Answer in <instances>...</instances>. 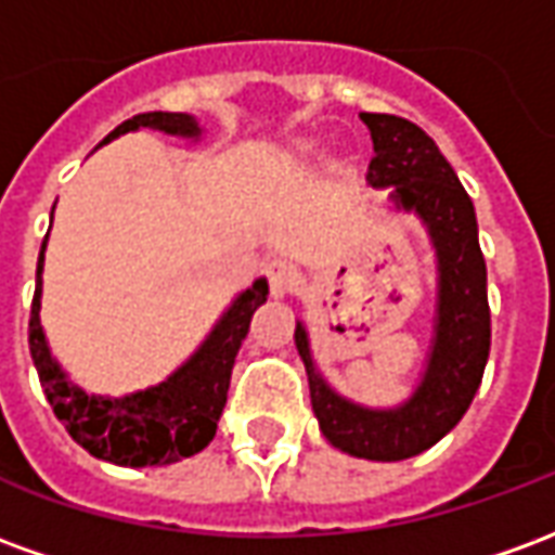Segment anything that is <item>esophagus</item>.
<instances>
[{"instance_id": "esophagus-1", "label": "esophagus", "mask_w": 555, "mask_h": 555, "mask_svg": "<svg viewBox=\"0 0 555 555\" xmlns=\"http://www.w3.org/2000/svg\"><path fill=\"white\" fill-rule=\"evenodd\" d=\"M267 282H270V297L273 300L288 297L294 285H297V267L285 261V258H276V261L267 264Z\"/></svg>"}]
</instances>
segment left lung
I'll use <instances>...</instances> for the list:
<instances>
[{"label": "left lung", "mask_w": 555, "mask_h": 555, "mask_svg": "<svg viewBox=\"0 0 555 555\" xmlns=\"http://www.w3.org/2000/svg\"><path fill=\"white\" fill-rule=\"evenodd\" d=\"M360 118L374 142L365 181L374 190L392 185V210L413 214L434 246L437 302L425 369L401 404L365 408L326 384L302 321H297L294 341L326 440L365 461H404L440 442L476 398L490 353L488 267L478 246L476 207L434 139L398 115L360 113Z\"/></svg>", "instance_id": "8db88e82"}]
</instances>
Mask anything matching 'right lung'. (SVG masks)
<instances>
[{"label":"right lung","instance_id":"add662e5","mask_svg":"<svg viewBox=\"0 0 555 555\" xmlns=\"http://www.w3.org/2000/svg\"><path fill=\"white\" fill-rule=\"evenodd\" d=\"M139 127H151L166 137L193 139V142L202 139V127L193 115L142 113L115 127L101 145L125 133H133ZM47 237L41 243L38 273H35L29 350L41 377L43 396L50 401L55 418L86 452L118 466H166L202 452L217 434V422L229 396L234 357L249 333V321L270 294L267 279L258 276L249 288L231 300L205 341L166 380L121 398L94 396L67 377L65 369L53 357L41 326V273Z\"/></svg>","mask_w":555,"mask_h":555}]
</instances>
